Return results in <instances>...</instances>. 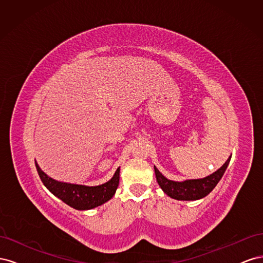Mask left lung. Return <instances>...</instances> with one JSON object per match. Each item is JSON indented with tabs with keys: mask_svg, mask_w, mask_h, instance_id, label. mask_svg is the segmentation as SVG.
Wrapping results in <instances>:
<instances>
[{
	"mask_svg": "<svg viewBox=\"0 0 263 263\" xmlns=\"http://www.w3.org/2000/svg\"><path fill=\"white\" fill-rule=\"evenodd\" d=\"M229 157L227 161L222 164L220 169L216 172H214L211 176L206 177L204 179L198 180H187L184 182H174L164 178L162 174L159 172V170L155 166L156 178L158 181V184L163 190V192L169 195L172 198L181 201H194L200 200V198L210 194L214 187L217 185V183L224 176V173L227 169V166L230 161Z\"/></svg>",
	"mask_w": 263,
	"mask_h": 263,
	"instance_id": "8db88e82",
	"label": "left lung"
}]
</instances>
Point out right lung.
I'll use <instances>...</instances> for the list:
<instances>
[{"label":"right lung","instance_id":"1","mask_svg":"<svg viewBox=\"0 0 263 263\" xmlns=\"http://www.w3.org/2000/svg\"><path fill=\"white\" fill-rule=\"evenodd\" d=\"M36 169L44 185L50 192L76 210H91L104 204L113 197L119 183V168L116 170L114 177L108 182L98 186H85L70 183L58 182L49 178L42 171L36 163Z\"/></svg>","mask_w":263,"mask_h":263}]
</instances>
